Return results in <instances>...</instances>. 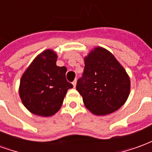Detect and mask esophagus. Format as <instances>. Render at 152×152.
<instances>
[{"instance_id":"1","label":"esophagus","mask_w":152,"mask_h":152,"mask_svg":"<svg viewBox=\"0 0 152 152\" xmlns=\"http://www.w3.org/2000/svg\"><path fill=\"white\" fill-rule=\"evenodd\" d=\"M72 85H73V86H74V88H75V87H76V80H75L73 81Z\"/></svg>"}]
</instances>
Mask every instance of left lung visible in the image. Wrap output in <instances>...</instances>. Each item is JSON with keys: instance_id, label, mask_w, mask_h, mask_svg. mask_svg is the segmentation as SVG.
Instances as JSON below:
<instances>
[{"instance_id": "8db88e82", "label": "left lung", "mask_w": 152, "mask_h": 152, "mask_svg": "<svg viewBox=\"0 0 152 152\" xmlns=\"http://www.w3.org/2000/svg\"><path fill=\"white\" fill-rule=\"evenodd\" d=\"M76 89L90 112L104 115L123 106L129 94L130 80L113 54L97 47L85 58V69Z\"/></svg>"}]
</instances>
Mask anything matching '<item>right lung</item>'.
<instances>
[{"mask_svg": "<svg viewBox=\"0 0 152 152\" xmlns=\"http://www.w3.org/2000/svg\"><path fill=\"white\" fill-rule=\"evenodd\" d=\"M57 54L47 50L38 55L23 73L19 95L25 107L40 116H50L63 104L73 86L66 79V66L56 65Z\"/></svg>", "mask_w": 152, "mask_h": 152, "instance_id": "1", "label": "right lung"}]
</instances>
